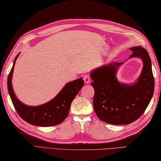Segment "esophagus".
<instances>
[{
    "label": "esophagus",
    "mask_w": 161,
    "mask_h": 161,
    "mask_svg": "<svg viewBox=\"0 0 161 161\" xmlns=\"http://www.w3.org/2000/svg\"><path fill=\"white\" fill-rule=\"evenodd\" d=\"M84 80L86 84H90V81H91V78H90V75L86 74V75L84 76Z\"/></svg>",
    "instance_id": "34e87169"
}]
</instances>
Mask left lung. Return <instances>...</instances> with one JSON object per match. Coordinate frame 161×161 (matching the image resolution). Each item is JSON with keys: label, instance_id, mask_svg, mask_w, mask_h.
Returning <instances> with one entry per match:
<instances>
[{"label": "left lung", "instance_id": "left-lung-1", "mask_svg": "<svg viewBox=\"0 0 161 161\" xmlns=\"http://www.w3.org/2000/svg\"><path fill=\"white\" fill-rule=\"evenodd\" d=\"M129 58H141L143 67L137 82L120 84L116 77L118 67L123 63L113 62L92 71V86L94 89L93 106L97 116L113 125L129 124L141 117L151 100L154 79L148 51L141 46L130 49Z\"/></svg>", "mask_w": 161, "mask_h": 161}]
</instances>
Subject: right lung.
Segmentation results:
<instances>
[{
  "mask_svg": "<svg viewBox=\"0 0 161 161\" xmlns=\"http://www.w3.org/2000/svg\"><path fill=\"white\" fill-rule=\"evenodd\" d=\"M19 55L14 60L7 80L8 93L15 110L20 118L32 125L44 127L58 125L68 115L72 101L84 85V80L79 78L67 83L53 100L43 105L39 106L25 105L15 96L11 83L15 61Z\"/></svg>",
  "mask_w": 161,
  "mask_h": 161,
  "instance_id": "add662e5",
  "label": "right lung"
}]
</instances>
